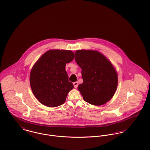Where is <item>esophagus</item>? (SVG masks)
<instances>
[{
    "label": "esophagus",
    "mask_w": 150,
    "mask_h": 150,
    "mask_svg": "<svg viewBox=\"0 0 150 150\" xmlns=\"http://www.w3.org/2000/svg\"><path fill=\"white\" fill-rule=\"evenodd\" d=\"M73 84H74V86L75 88H77L78 86V81H75V82H74L73 83Z\"/></svg>",
    "instance_id": "esophagus-1"
}]
</instances>
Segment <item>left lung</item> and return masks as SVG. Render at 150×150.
I'll return each instance as SVG.
<instances>
[{
  "label": "left lung",
  "instance_id": "1",
  "mask_svg": "<svg viewBox=\"0 0 150 150\" xmlns=\"http://www.w3.org/2000/svg\"><path fill=\"white\" fill-rule=\"evenodd\" d=\"M75 61L81 67L83 80L78 90L86 102L100 106L114 95L117 86V75L112 64L97 51L78 50Z\"/></svg>",
  "mask_w": 150,
  "mask_h": 150
}]
</instances>
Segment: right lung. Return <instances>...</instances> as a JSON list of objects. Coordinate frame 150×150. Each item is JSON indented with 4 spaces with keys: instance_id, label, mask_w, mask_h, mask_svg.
Here are the masks:
<instances>
[{
    "instance_id": "1",
    "label": "right lung",
    "mask_w": 150,
    "mask_h": 150,
    "mask_svg": "<svg viewBox=\"0 0 150 150\" xmlns=\"http://www.w3.org/2000/svg\"><path fill=\"white\" fill-rule=\"evenodd\" d=\"M74 58V53L71 50H50L34 65L30 75V86L42 104L54 107L64 103L67 94L74 88L69 81L65 66Z\"/></svg>"
}]
</instances>
